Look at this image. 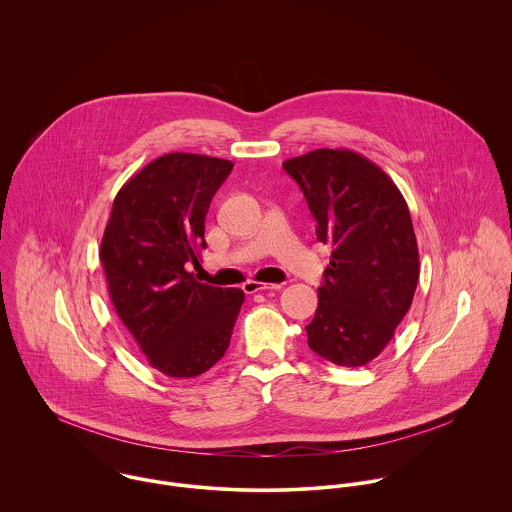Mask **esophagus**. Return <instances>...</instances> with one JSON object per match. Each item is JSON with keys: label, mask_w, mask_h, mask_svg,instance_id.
<instances>
[{"label": "esophagus", "mask_w": 512, "mask_h": 512, "mask_svg": "<svg viewBox=\"0 0 512 512\" xmlns=\"http://www.w3.org/2000/svg\"><path fill=\"white\" fill-rule=\"evenodd\" d=\"M244 292L256 293V292H276L280 290L282 286L280 284H262V282H254V280H248L244 286Z\"/></svg>", "instance_id": "34e87169"}]
</instances>
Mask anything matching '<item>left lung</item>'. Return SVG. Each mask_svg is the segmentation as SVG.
Here are the masks:
<instances>
[{
  "label": "left lung",
  "mask_w": 512,
  "mask_h": 512,
  "mask_svg": "<svg viewBox=\"0 0 512 512\" xmlns=\"http://www.w3.org/2000/svg\"><path fill=\"white\" fill-rule=\"evenodd\" d=\"M282 165L303 191L317 240L333 248L307 345L333 365H366L394 337L418 286L408 205L378 165L349 149H315Z\"/></svg>",
  "instance_id": "left-lung-1"
}]
</instances>
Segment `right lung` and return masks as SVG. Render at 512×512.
<instances>
[{
  "label": "right lung",
  "instance_id": "1",
  "mask_svg": "<svg viewBox=\"0 0 512 512\" xmlns=\"http://www.w3.org/2000/svg\"><path fill=\"white\" fill-rule=\"evenodd\" d=\"M234 163L167 153L116 195L100 260L108 293L149 365L171 378H193L230 345L244 292L193 280L185 266L207 248L205 217Z\"/></svg>",
  "mask_w": 512,
  "mask_h": 512
}]
</instances>
